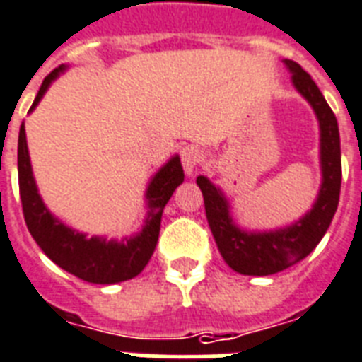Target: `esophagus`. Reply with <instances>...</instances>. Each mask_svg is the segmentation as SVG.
I'll return each instance as SVG.
<instances>
[{
	"label": "esophagus",
	"instance_id": "1",
	"mask_svg": "<svg viewBox=\"0 0 362 362\" xmlns=\"http://www.w3.org/2000/svg\"><path fill=\"white\" fill-rule=\"evenodd\" d=\"M199 158H202V153L192 146L185 147L183 151H181V163H183L185 173H187V175H192V173H194L196 166L199 164Z\"/></svg>",
	"mask_w": 362,
	"mask_h": 362
}]
</instances>
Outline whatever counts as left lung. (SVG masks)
Here are the masks:
<instances>
[{
	"instance_id": "obj_1",
	"label": "left lung",
	"mask_w": 362,
	"mask_h": 362,
	"mask_svg": "<svg viewBox=\"0 0 362 362\" xmlns=\"http://www.w3.org/2000/svg\"><path fill=\"white\" fill-rule=\"evenodd\" d=\"M291 71V82L314 108L320 121V160L322 189L312 209L288 228L274 231H243L233 224L226 198L209 179L199 175L196 183L202 189L205 215L215 243L224 262L233 271L250 276H267L296 265L317 247L337 213L342 183V158L337 117L323 99L322 91L310 74L299 63L284 59Z\"/></svg>"
}]
</instances>
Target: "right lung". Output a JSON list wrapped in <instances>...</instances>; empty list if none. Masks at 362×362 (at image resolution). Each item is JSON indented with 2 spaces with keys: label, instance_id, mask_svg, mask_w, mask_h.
<instances>
[{
  "label": "right lung",
  "instance_id": "obj_1",
  "mask_svg": "<svg viewBox=\"0 0 362 362\" xmlns=\"http://www.w3.org/2000/svg\"><path fill=\"white\" fill-rule=\"evenodd\" d=\"M63 71H65V66H57L45 78L30 112L39 104L48 86ZM183 179L185 173L181 160L179 157H172L155 173V177L147 187L146 198L147 205H149V216H147L146 226L138 235L131 237V239L125 237L123 241H106L103 237L88 239L83 233L71 230L62 221H57L42 204V199L37 192L33 172H31L24 123L20 127L18 187L28 230L40 247V250L52 262L65 269L66 273L74 274L86 282L115 284V282L134 279L136 274L144 271L157 247L164 207H166L168 199L172 198L173 190L183 183Z\"/></svg>",
  "mask_w": 362,
  "mask_h": 362
}]
</instances>
